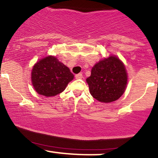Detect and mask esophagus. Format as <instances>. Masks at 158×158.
<instances>
[{"instance_id":"34e87169","label":"esophagus","mask_w":158,"mask_h":158,"mask_svg":"<svg viewBox=\"0 0 158 158\" xmlns=\"http://www.w3.org/2000/svg\"><path fill=\"white\" fill-rule=\"evenodd\" d=\"M75 77H76V78H77V79H81V78H82V77H83V74H81V73H79V74H76Z\"/></svg>"}]
</instances>
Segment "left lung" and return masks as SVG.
<instances>
[{
    "mask_svg": "<svg viewBox=\"0 0 158 158\" xmlns=\"http://www.w3.org/2000/svg\"><path fill=\"white\" fill-rule=\"evenodd\" d=\"M127 76L123 63L117 56H110L93 67L86 78L90 94L100 102H115L123 95Z\"/></svg>",
    "mask_w": 158,
    "mask_h": 158,
    "instance_id": "left-lung-1",
    "label": "left lung"
}]
</instances>
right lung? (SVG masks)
I'll list each match as a JSON object with an SVG mask.
<instances>
[{"mask_svg":"<svg viewBox=\"0 0 158 158\" xmlns=\"http://www.w3.org/2000/svg\"><path fill=\"white\" fill-rule=\"evenodd\" d=\"M74 74L55 56H48L33 65L31 72L32 84L40 95L51 97L61 93Z\"/></svg>","mask_w":158,"mask_h":158,"instance_id":"1","label":"right lung"}]
</instances>
